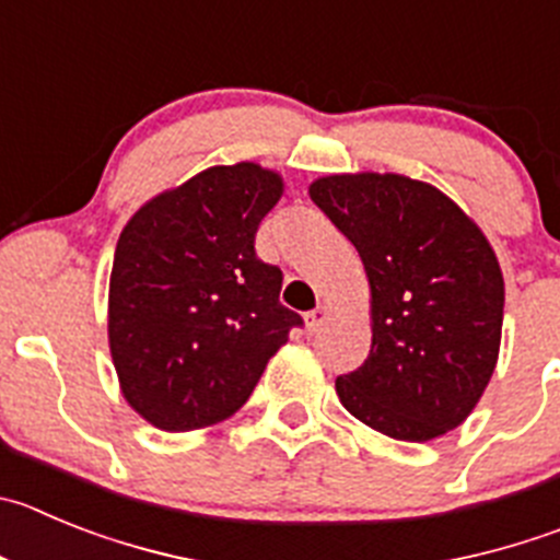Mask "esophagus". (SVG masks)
<instances>
[{
	"label": "esophagus",
	"mask_w": 560,
	"mask_h": 560,
	"mask_svg": "<svg viewBox=\"0 0 560 560\" xmlns=\"http://www.w3.org/2000/svg\"><path fill=\"white\" fill-rule=\"evenodd\" d=\"M304 320H306V328H310V331H317V328L328 320V306H317V310L306 312Z\"/></svg>",
	"instance_id": "34e87169"
}]
</instances>
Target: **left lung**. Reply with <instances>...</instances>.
I'll use <instances>...</instances> for the list:
<instances>
[{"mask_svg":"<svg viewBox=\"0 0 560 560\" xmlns=\"http://www.w3.org/2000/svg\"><path fill=\"white\" fill-rule=\"evenodd\" d=\"M310 196L357 245L373 345L337 378L357 420L400 442L462 425L492 378L503 331L498 256L458 203L400 174H334Z\"/></svg>","mask_w":560,"mask_h":560,"instance_id":"obj_1","label":"left lung"}]
</instances>
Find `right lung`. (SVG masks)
<instances>
[{
    "instance_id": "obj_1",
    "label": "right lung",
    "mask_w": 560,
    "mask_h": 560,
    "mask_svg": "<svg viewBox=\"0 0 560 560\" xmlns=\"http://www.w3.org/2000/svg\"><path fill=\"white\" fill-rule=\"evenodd\" d=\"M284 192L256 162L215 165L160 192L115 245L107 334L127 404L160 431L232 417L304 326L279 304L281 270L254 250Z\"/></svg>"
}]
</instances>
